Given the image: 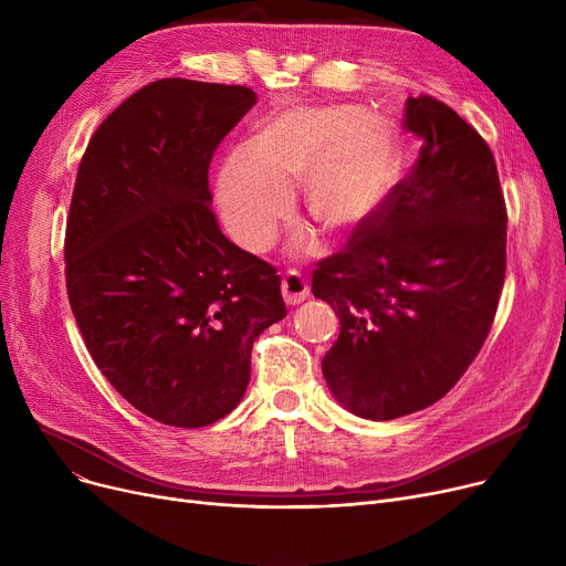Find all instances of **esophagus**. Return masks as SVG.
Segmentation results:
<instances>
[{"label": "esophagus", "mask_w": 566, "mask_h": 566, "mask_svg": "<svg viewBox=\"0 0 566 566\" xmlns=\"http://www.w3.org/2000/svg\"><path fill=\"white\" fill-rule=\"evenodd\" d=\"M282 295L286 305H298L310 295V284L298 271H289L282 277Z\"/></svg>", "instance_id": "obj_1"}]
</instances>
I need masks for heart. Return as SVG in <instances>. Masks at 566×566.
Instances as JSON below:
<instances>
[{"label":"heart","mask_w":566,"mask_h":566,"mask_svg":"<svg viewBox=\"0 0 566 566\" xmlns=\"http://www.w3.org/2000/svg\"><path fill=\"white\" fill-rule=\"evenodd\" d=\"M399 142L388 118L358 105H289L254 124L216 178V203L233 241L263 254L303 188L310 220L328 233L369 222L395 190ZM303 235L295 252H312Z\"/></svg>","instance_id":"obj_1"}]
</instances>
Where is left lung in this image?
I'll list each match as a JSON object with an SVG mask.
<instances>
[{"label": "left lung", "instance_id": "8db88e82", "mask_svg": "<svg viewBox=\"0 0 566 566\" xmlns=\"http://www.w3.org/2000/svg\"><path fill=\"white\" fill-rule=\"evenodd\" d=\"M403 126L422 139L418 163L312 277L342 323L323 378L374 422L454 388L491 331L507 263V211L480 133L429 96L406 101Z\"/></svg>", "mask_w": 566, "mask_h": 566}]
</instances>
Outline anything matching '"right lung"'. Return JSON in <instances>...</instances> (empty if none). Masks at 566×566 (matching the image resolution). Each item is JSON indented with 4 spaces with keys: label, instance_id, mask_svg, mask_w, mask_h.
<instances>
[{
    "label": "right lung",
    "instance_id": "1",
    "mask_svg": "<svg viewBox=\"0 0 566 566\" xmlns=\"http://www.w3.org/2000/svg\"><path fill=\"white\" fill-rule=\"evenodd\" d=\"M248 86L167 77L118 105L86 146L66 224V289L114 390L163 424L241 403L254 339L286 316L275 268L211 211L208 165L254 107Z\"/></svg>",
    "mask_w": 566,
    "mask_h": 566
}]
</instances>
